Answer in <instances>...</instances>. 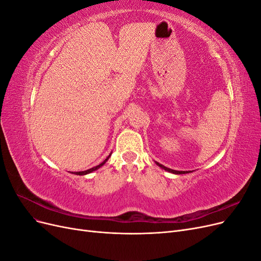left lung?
Instances as JSON below:
<instances>
[{
	"label": "left lung",
	"instance_id": "left-lung-1",
	"mask_svg": "<svg viewBox=\"0 0 261 261\" xmlns=\"http://www.w3.org/2000/svg\"><path fill=\"white\" fill-rule=\"evenodd\" d=\"M158 165H159L160 168H162V169H164L165 171H168V172H171V173H174V174H185V173H188L187 171H175V170H172V169H169V168H167V167H164V165H162V164H160V163H158V162H155Z\"/></svg>",
	"mask_w": 261,
	"mask_h": 261
}]
</instances>
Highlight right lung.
<instances>
[{
	"mask_svg": "<svg viewBox=\"0 0 261 261\" xmlns=\"http://www.w3.org/2000/svg\"><path fill=\"white\" fill-rule=\"evenodd\" d=\"M110 158V155L107 158V159L102 162V163H100L99 165H97V167H94V168H91V169H89V170H86V171H82V172H75L74 174H76V175H86V174H88V173H91L92 171H96V170H98L100 167H102V165H103L107 161H108V159Z\"/></svg>",
	"mask_w": 261,
	"mask_h": 261,
	"instance_id": "obj_1",
	"label": "right lung"
}]
</instances>
